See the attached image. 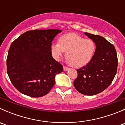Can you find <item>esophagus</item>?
I'll use <instances>...</instances> for the list:
<instances>
[{
	"label": "esophagus",
	"instance_id": "obj_1",
	"mask_svg": "<svg viewBox=\"0 0 125 125\" xmlns=\"http://www.w3.org/2000/svg\"><path fill=\"white\" fill-rule=\"evenodd\" d=\"M69 70H70V68L68 67H66V66H63V70L65 71H68Z\"/></svg>",
	"mask_w": 125,
	"mask_h": 125
}]
</instances>
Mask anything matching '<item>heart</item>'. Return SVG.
Segmentation results:
<instances>
[{
  "mask_svg": "<svg viewBox=\"0 0 125 125\" xmlns=\"http://www.w3.org/2000/svg\"><path fill=\"white\" fill-rule=\"evenodd\" d=\"M95 51V45L93 40L73 32L62 35L59 43L51 46V53L55 59L60 60L67 51L68 62L75 68L82 67L89 63Z\"/></svg>",
  "mask_w": 125,
  "mask_h": 125,
  "instance_id": "1",
  "label": "heart"
}]
</instances>
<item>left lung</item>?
Segmentation results:
<instances>
[{
  "label": "left lung",
  "mask_w": 125,
  "mask_h": 125,
  "mask_svg": "<svg viewBox=\"0 0 125 125\" xmlns=\"http://www.w3.org/2000/svg\"><path fill=\"white\" fill-rule=\"evenodd\" d=\"M85 34L94 42L96 49L89 63L77 70L74 86L81 94L93 95L111 85L116 74L118 59L115 47L106 39L88 32Z\"/></svg>",
  "instance_id": "1"
}]
</instances>
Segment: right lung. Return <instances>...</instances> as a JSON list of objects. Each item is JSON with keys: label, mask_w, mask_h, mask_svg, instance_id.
Returning a JSON list of instances; mask_svg holds the SVG:
<instances>
[{"label": "right lung", "mask_w": 125, "mask_h": 125, "mask_svg": "<svg viewBox=\"0 0 125 125\" xmlns=\"http://www.w3.org/2000/svg\"><path fill=\"white\" fill-rule=\"evenodd\" d=\"M62 31L31 30L12 42L7 56V73L13 86L21 93L40 97L54 86L55 75L63 71V66L52 57L51 46Z\"/></svg>", "instance_id": "obj_1"}]
</instances>
